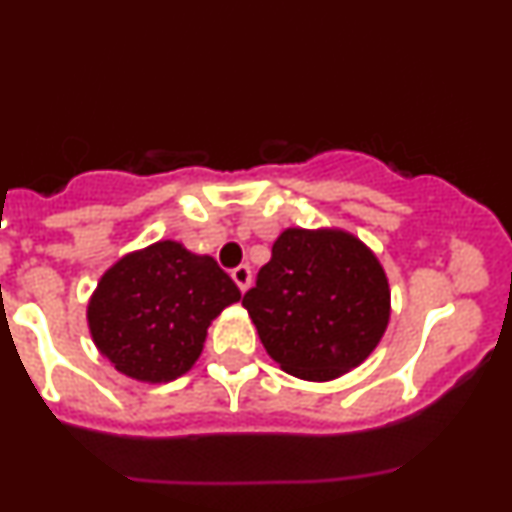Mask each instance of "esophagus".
Wrapping results in <instances>:
<instances>
[{
    "label": "esophagus",
    "instance_id": "34e87169",
    "mask_svg": "<svg viewBox=\"0 0 512 512\" xmlns=\"http://www.w3.org/2000/svg\"><path fill=\"white\" fill-rule=\"evenodd\" d=\"M231 276H233V281H236V286L240 291H248V286L252 281V272H250L248 264H240V267L233 269Z\"/></svg>",
    "mask_w": 512,
    "mask_h": 512
}]
</instances>
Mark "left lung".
<instances>
[{
  "instance_id": "1",
  "label": "left lung",
  "mask_w": 512,
  "mask_h": 512,
  "mask_svg": "<svg viewBox=\"0 0 512 512\" xmlns=\"http://www.w3.org/2000/svg\"><path fill=\"white\" fill-rule=\"evenodd\" d=\"M243 305L281 370L327 383L361 366L383 339L390 284L354 233L286 228Z\"/></svg>"
}]
</instances>
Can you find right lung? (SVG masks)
Here are the masks:
<instances>
[{"label": "right lung", "instance_id": "right-lung-1", "mask_svg": "<svg viewBox=\"0 0 512 512\" xmlns=\"http://www.w3.org/2000/svg\"><path fill=\"white\" fill-rule=\"evenodd\" d=\"M240 301L214 257L158 240L120 257L98 281L86 320L96 349L127 378L170 383L195 366L214 317Z\"/></svg>", "mask_w": 512, "mask_h": 512}]
</instances>
